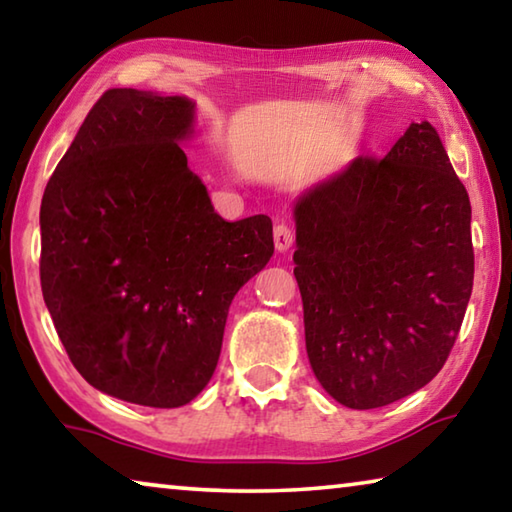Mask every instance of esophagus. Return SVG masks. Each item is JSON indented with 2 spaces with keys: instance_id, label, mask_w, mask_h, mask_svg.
<instances>
[{
  "instance_id": "34e87169",
  "label": "esophagus",
  "mask_w": 512,
  "mask_h": 512,
  "mask_svg": "<svg viewBox=\"0 0 512 512\" xmlns=\"http://www.w3.org/2000/svg\"><path fill=\"white\" fill-rule=\"evenodd\" d=\"M293 228L289 223H277L275 230H273V239H275V248L277 253H287V250L293 246Z\"/></svg>"
}]
</instances>
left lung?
I'll return each mask as SVG.
<instances>
[{
  "label": "left lung",
  "mask_w": 512,
  "mask_h": 512,
  "mask_svg": "<svg viewBox=\"0 0 512 512\" xmlns=\"http://www.w3.org/2000/svg\"><path fill=\"white\" fill-rule=\"evenodd\" d=\"M311 370L336 402L379 409L445 366L474 282L470 196L429 121L359 155L296 207Z\"/></svg>",
  "instance_id": "1"
}]
</instances>
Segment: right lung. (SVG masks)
Segmentation results:
<instances>
[{
    "label": "right lung",
    "mask_w": 512,
    "mask_h": 512,
    "mask_svg": "<svg viewBox=\"0 0 512 512\" xmlns=\"http://www.w3.org/2000/svg\"><path fill=\"white\" fill-rule=\"evenodd\" d=\"M194 103L101 94L40 205V284L69 361L117 400L176 409L212 379L232 298L273 255L266 214L225 221L178 142Z\"/></svg>",
    "instance_id": "1"
}]
</instances>
